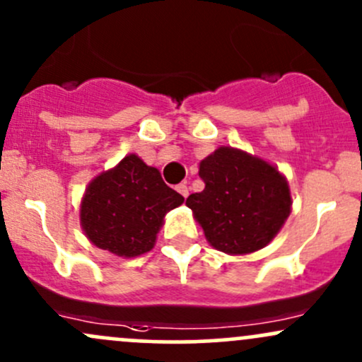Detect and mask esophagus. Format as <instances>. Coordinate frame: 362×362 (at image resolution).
Returning <instances> with one entry per match:
<instances>
[{
	"label": "esophagus",
	"instance_id": "obj_1",
	"mask_svg": "<svg viewBox=\"0 0 362 362\" xmlns=\"http://www.w3.org/2000/svg\"><path fill=\"white\" fill-rule=\"evenodd\" d=\"M176 192L177 193H180V195L181 197H188V186H186V185H182V182H181V185H177L176 186Z\"/></svg>",
	"mask_w": 362,
	"mask_h": 362
}]
</instances>
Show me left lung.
<instances>
[{
	"mask_svg": "<svg viewBox=\"0 0 362 362\" xmlns=\"http://www.w3.org/2000/svg\"><path fill=\"white\" fill-rule=\"evenodd\" d=\"M204 192L186 205L216 250L247 255L273 242L291 212V193L278 167L248 151L219 146L204 158Z\"/></svg>",
	"mask_w": 362,
	"mask_h": 362,
	"instance_id": "8db88e82",
	"label": "left lung"
}]
</instances>
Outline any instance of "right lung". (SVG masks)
<instances>
[{
	"label": "right lung",
	"instance_id": "1",
	"mask_svg": "<svg viewBox=\"0 0 362 362\" xmlns=\"http://www.w3.org/2000/svg\"><path fill=\"white\" fill-rule=\"evenodd\" d=\"M182 202L158 169L129 153L89 181L81 198V228L95 247L122 259L138 257L155 247L165 214Z\"/></svg>",
	"mask_w": 362,
	"mask_h": 362
}]
</instances>
